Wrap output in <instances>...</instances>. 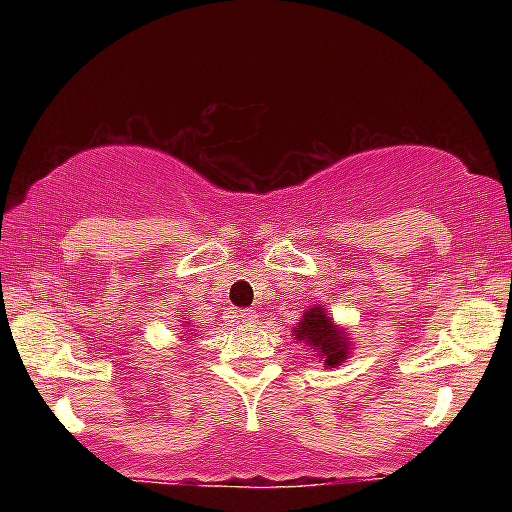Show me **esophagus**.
I'll list each match as a JSON object with an SVG mask.
<instances>
[{"label":"esophagus","mask_w":512,"mask_h":512,"mask_svg":"<svg viewBox=\"0 0 512 512\" xmlns=\"http://www.w3.org/2000/svg\"><path fill=\"white\" fill-rule=\"evenodd\" d=\"M257 317L260 315H257L255 310H240V313H236V320L243 322V325H255Z\"/></svg>","instance_id":"esophagus-1"}]
</instances>
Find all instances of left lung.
Instances as JSON below:
<instances>
[{
	"mask_svg": "<svg viewBox=\"0 0 512 512\" xmlns=\"http://www.w3.org/2000/svg\"><path fill=\"white\" fill-rule=\"evenodd\" d=\"M293 339L313 349L315 356L322 361V368L342 366L351 356V346H354L349 330L337 325L322 305H310L305 310L298 325L293 327Z\"/></svg>",
	"mask_w": 512,
	"mask_h": 512,
	"instance_id": "1",
	"label": "left lung"
}]
</instances>
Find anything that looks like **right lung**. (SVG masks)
I'll return each instance as SVG.
<instances>
[{
  "label": "right lung",
  "mask_w": 512,
  "mask_h": 512,
  "mask_svg": "<svg viewBox=\"0 0 512 512\" xmlns=\"http://www.w3.org/2000/svg\"><path fill=\"white\" fill-rule=\"evenodd\" d=\"M182 330H185V332H190V334H195V332H192V330H190V322H187V320H185V317H182ZM185 332H182V334H185Z\"/></svg>",
  "instance_id": "right-lung-1"
}]
</instances>
